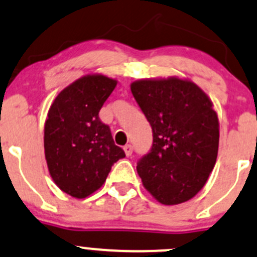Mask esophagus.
I'll return each mask as SVG.
<instances>
[{"label":"esophagus","instance_id":"esophagus-1","mask_svg":"<svg viewBox=\"0 0 257 257\" xmlns=\"http://www.w3.org/2000/svg\"><path fill=\"white\" fill-rule=\"evenodd\" d=\"M123 151H125L126 156H131L132 155V151H134V148H132L131 145H126V146L123 147Z\"/></svg>","mask_w":257,"mask_h":257}]
</instances>
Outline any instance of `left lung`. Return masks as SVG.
Wrapping results in <instances>:
<instances>
[{
  "mask_svg": "<svg viewBox=\"0 0 257 257\" xmlns=\"http://www.w3.org/2000/svg\"><path fill=\"white\" fill-rule=\"evenodd\" d=\"M131 91L153 132L151 151L137 163L145 188L165 205L192 199L218 156L213 102L193 81L176 76L134 81Z\"/></svg>",
  "mask_w": 257,
  "mask_h": 257,
  "instance_id": "8db88e82",
  "label": "left lung"
}]
</instances>
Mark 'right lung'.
<instances>
[{
    "label": "right lung",
    "mask_w": 257,
    "mask_h": 257,
    "mask_svg": "<svg viewBox=\"0 0 257 257\" xmlns=\"http://www.w3.org/2000/svg\"><path fill=\"white\" fill-rule=\"evenodd\" d=\"M117 81L100 74L78 79L58 94L44 125L50 177L67 194L83 199L106 181L125 152L113 142L99 111Z\"/></svg>",
    "instance_id": "1"
}]
</instances>
